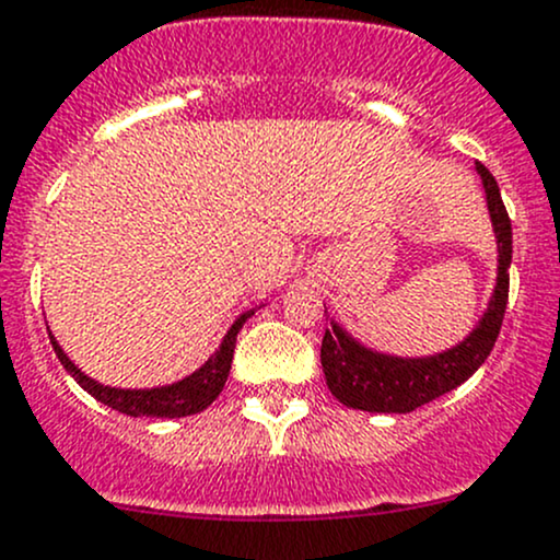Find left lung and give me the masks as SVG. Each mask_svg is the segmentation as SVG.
I'll return each mask as SVG.
<instances>
[{
  "label": "left lung",
  "instance_id": "left-lung-1",
  "mask_svg": "<svg viewBox=\"0 0 560 560\" xmlns=\"http://www.w3.org/2000/svg\"><path fill=\"white\" fill-rule=\"evenodd\" d=\"M478 174L488 196L493 231L499 244V276L491 305L475 332L456 349L427 359H399L362 349L338 325L325 329L322 368L329 392L343 405L370 413H410L432 399L462 386L491 354L502 329L510 295V260H513V225L504 209L497 179L478 161Z\"/></svg>",
  "mask_w": 560,
  "mask_h": 560
}]
</instances>
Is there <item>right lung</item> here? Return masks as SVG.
Returning a JSON list of instances; mask_svg holds the SVG:
<instances>
[{
	"instance_id": "right-lung-1",
	"label": "right lung",
	"mask_w": 560,
	"mask_h": 560,
	"mask_svg": "<svg viewBox=\"0 0 560 560\" xmlns=\"http://www.w3.org/2000/svg\"><path fill=\"white\" fill-rule=\"evenodd\" d=\"M249 314L238 316V322L231 327V332L225 335L222 340L220 351L203 364L201 370H196L192 375H187L185 381H176L172 386H161V388H112V386H102L96 384L93 378L82 375L69 357L63 354L61 346L56 343V338L50 335V343L56 349V357L61 359L63 368L72 373V378L85 388L91 397H96L98 402L109 405L112 410L117 413H126L139 419V416H152V419H182V416H192L201 413L203 408H209L217 397H220L222 386H225L228 373H231V362H233V349H235V335L238 329L244 327V322L249 319Z\"/></svg>"
}]
</instances>
